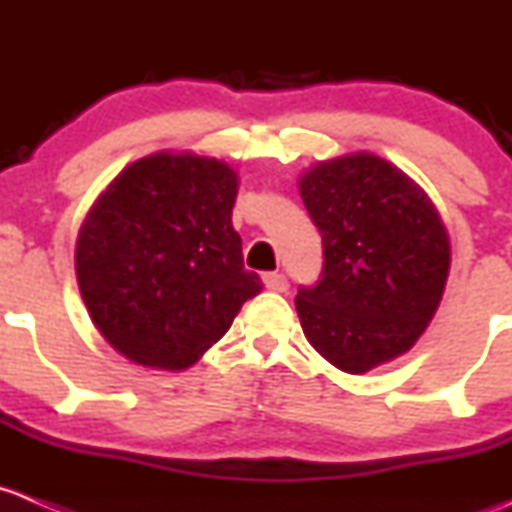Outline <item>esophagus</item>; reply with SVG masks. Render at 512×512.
Instances as JSON below:
<instances>
[{"mask_svg": "<svg viewBox=\"0 0 512 512\" xmlns=\"http://www.w3.org/2000/svg\"><path fill=\"white\" fill-rule=\"evenodd\" d=\"M263 283H266L268 291H278V293L288 291V278L283 276V273H278V271L263 273Z\"/></svg>", "mask_w": 512, "mask_h": 512, "instance_id": "34e87169", "label": "esophagus"}]
</instances>
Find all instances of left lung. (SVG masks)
I'll return each mask as SVG.
<instances>
[{
	"label": "left lung",
	"instance_id": "obj_1",
	"mask_svg": "<svg viewBox=\"0 0 512 512\" xmlns=\"http://www.w3.org/2000/svg\"><path fill=\"white\" fill-rule=\"evenodd\" d=\"M323 244L296 311L311 346L346 373L406 353L443 296L450 246L438 211L401 169L373 154L323 161L301 179Z\"/></svg>",
	"mask_w": 512,
	"mask_h": 512
}]
</instances>
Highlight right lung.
<instances>
[{"label":"right lung","instance_id":"add662e5","mask_svg":"<svg viewBox=\"0 0 512 512\" xmlns=\"http://www.w3.org/2000/svg\"><path fill=\"white\" fill-rule=\"evenodd\" d=\"M239 179L224 161L151 154L86 216L77 281L101 336L139 366L179 371L261 291L231 224Z\"/></svg>","mask_w":512,"mask_h":512}]
</instances>
